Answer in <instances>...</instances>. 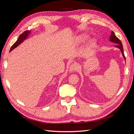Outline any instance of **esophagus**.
<instances>
[{"label":"esophagus","instance_id":"1","mask_svg":"<svg viewBox=\"0 0 134 134\" xmlns=\"http://www.w3.org/2000/svg\"><path fill=\"white\" fill-rule=\"evenodd\" d=\"M78 68V65H77L76 64H72L70 66V68L69 69V71L70 72H73V71H75V70H77Z\"/></svg>","mask_w":134,"mask_h":134}]
</instances>
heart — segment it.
<instances>
[{
	"label": "heart",
	"mask_w": 134,
	"mask_h": 134,
	"mask_svg": "<svg viewBox=\"0 0 134 134\" xmlns=\"http://www.w3.org/2000/svg\"><path fill=\"white\" fill-rule=\"evenodd\" d=\"M88 37V36L87 35H86V34H83V35H80V36H79L78 40H79V41H83V40L87 38ZM95 43H96L95 40H92V41H91V45L92 46H94V44H95Z\"/></svg>",
	"instance_id": "1"
}]
</instances>
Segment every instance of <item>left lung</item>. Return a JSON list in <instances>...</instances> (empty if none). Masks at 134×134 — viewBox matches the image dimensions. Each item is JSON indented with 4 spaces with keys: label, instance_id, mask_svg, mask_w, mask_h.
<instances>
[{
    "label": "left lung",
    "instance_id": "left-lung-1",
    "mask_svg": "<svg viewBox=\"0 0 134 134\" xmlns=\"http://www.w3.org/2000/svg\"><path fill=\"white\" fill-rule=\"evenodd\" d=\"M109 41H110L112 42L115 43L117 44V45H116L115 47L119 48V49L121 50V53H122V55L123 56L124 58L125 59V62H126V58H125V55H124L123 46H122V42H121L120 40L116 37V36L115 35V34H114V32H113V31H112V32H111V35L110 36V37H109Z\"/></svg>",
    "mask_w": 134,
    "mask_h": 134
}]
</instances>
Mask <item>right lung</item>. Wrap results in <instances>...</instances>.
Instances as JSON below:
<instances>
[{
	"label": "right lung",
	"mask_w": 134,
	"mask_h": 134,
	"mask_svg": "<svg viewBox=\"0 0 134 134\" xmlns=\"http://www.w3.org/2000/svg\"><path fill=\"white\" fill-rule=\"evenodd\" d=\"M30 34H31V31H26L24 32L22 34L20 35L19 37H18V40H17V41H16L11 47V48H10L9 52H10L11 51L14 49L15 48L17 47L20 44L25 41V40H26Z\"/></svg>",
	"instance_id": "right-lung-1"
}]
</instances>
